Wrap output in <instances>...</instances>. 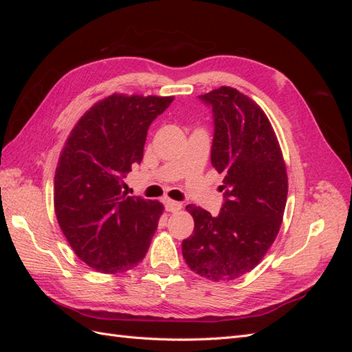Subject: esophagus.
I'll return each instance as SVG.
<instances>
[{"mask_svg": "<svg viewBox=\"0 0 352 352\" xmlns=\"http://www.w3.org/2000/svg\"><path fill=\"white\" fill-rule=\"evenodd\" d=\"M164 207L168 212H175V211H179L180 208H182V204L177 201H172V199H166L164 201Z\"/></svg>", "mask_w": 352, "mask_h": 352, "instance_id": "34e87169", "label": "esophagus"}]
</instances>
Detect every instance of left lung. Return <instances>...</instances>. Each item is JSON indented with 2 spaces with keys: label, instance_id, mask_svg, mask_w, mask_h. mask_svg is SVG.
<instances>
[{
  "label": "left lung",
  "instance_id": "8db88e82",
  "mask_svg": "<svg viewBox=\"0 0 352 352\" xmlns=\"http://www.w3.org/2000/svg\"><path fill=\"white\" fill-rule=\"evenodd\" d=\"M211 109V164L225 175L217 217L192 204V235L182 242L190 270L210 280H233L251 272L272 247L283 219L287 176L267 116L247 95L221 87L199 95Z\"/></svg>",
  "mask_w": 352,
  "mask_h": 352
}]
</instances>
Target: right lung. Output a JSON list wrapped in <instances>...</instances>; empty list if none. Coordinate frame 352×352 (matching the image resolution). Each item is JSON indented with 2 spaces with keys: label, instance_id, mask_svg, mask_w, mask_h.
<instances>
[{
  "label": "right lung",
  "instance_id": "1",
  "mask_svg": "<svg viewBox=\"0 0 352 352\" xmlns=\"http://www.w3.org/2000/svg\"><path fill=\"white\" fill-rule=\"evenodd\" d=\"M172 101L113 94L80 117L63 148L56 216L74 254L94 270H129L150 247L163 206L127 197L123 179L142 162L148 127Z\"/></svg>",
  "mask_w": 352,
  "mask_h": 352
}]
</instances>
